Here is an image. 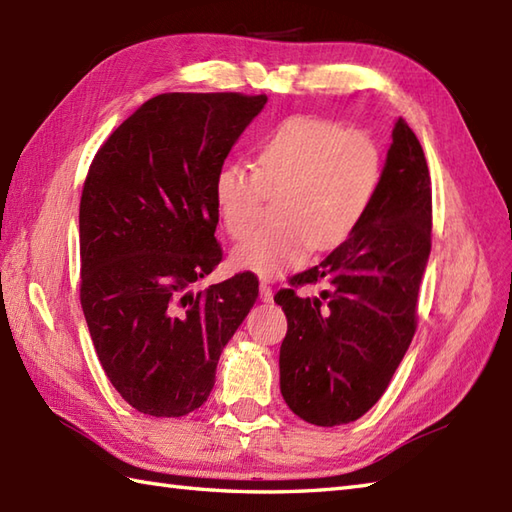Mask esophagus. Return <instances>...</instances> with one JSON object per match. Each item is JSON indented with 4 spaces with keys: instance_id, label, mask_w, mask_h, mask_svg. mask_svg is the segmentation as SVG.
Instances as JSON below:
<instances>
[{
    "instance_id": "esophagus-1",
    "label": "esophagus",
    "mask_w": 512,
    "mask_h": 512,
    "mask_svg": "<svg viewBox=\"0 0 512 512\" xmlns=\"http://www.w3.org/2000/svg\"><path fill=\"white\" fill-rule=\"evenodd\" d=\"M259 299L266 303L273 301V286H270L268 281H262V284H259Z\"/></svg>"
}]
</instances>
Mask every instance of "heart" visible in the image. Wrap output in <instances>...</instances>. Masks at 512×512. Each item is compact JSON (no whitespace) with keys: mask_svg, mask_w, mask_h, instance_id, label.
Instances as JSON below:
<instances>
[{"mask_svg":"<svg viewBox=\"0 0 512 512\" xmlns=\"http://www.w3.org/2000/svg\"><path fill=\"white\" fill-rule=\"evenodd\" d=\"M380 180L383 154L369 134L325 118H286L257 143L253 169L231 162L215 176L217 217L233 239L249 235L265 200L278 198V224L244 239L233 264L275 277L308 250L339 248L372 209Z\"/></svg>","mask_w":512,"mask_h":512,"instance_id":"obj_1","label":"heart"}]
</instances>
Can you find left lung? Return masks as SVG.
Returning <instances> with one entry per match:
<instances>
[{"label":"left lung","mask_w":512,"mask_h":512,"mask_svg":"<svg viewBox=\"0 0 512 512\" xmlns=\"http://www.w3.org/2000/svg\"><path fill=\"white\" fill-rule=\"evenodd\" d=\"M372 209L319 266L290 277L275 301L288 332L281 396L317 427L354 422L385 394L418 328V290L431 253V178L411 127L398 118ZM328 280L323 304L296 288Z\"/></svg>","instance_id":"left-lung-1"}]
</instances>
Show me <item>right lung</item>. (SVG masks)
<instances>
[{
	"instance_id": "add662e5",
	"label": "right lung",
	"mask_w": 512,
	"mask_h": 512,
	"mask_svg": "<svg viewBox=\"0 0 512 512\" xmlns=\"http://www.w3.org/2000/svg\"><path fill=\"white\" fill-rule=\"evenodd\" d=\"M266 94H158L96 151L79 206L81 308L114 389L140 413L204 405L253 273L191 295L222 262L213 182Z\"/></svg>"
}]
</instances>
